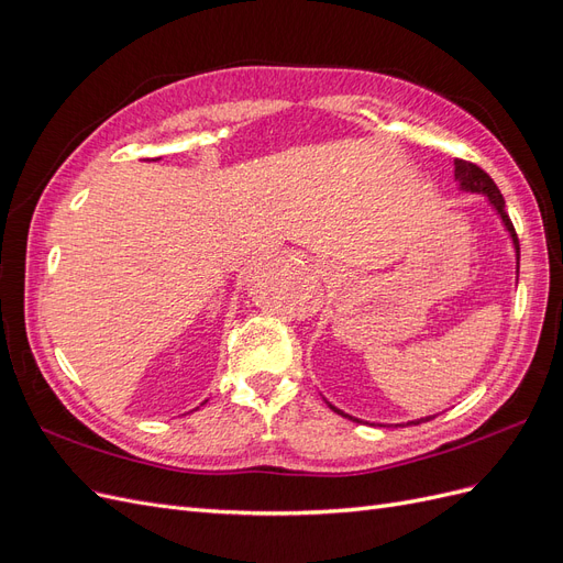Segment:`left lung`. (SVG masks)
Listing matches in <instances>:
<instances>
[{"label": "left lung", "mask_w": 563, "mask_h": 563, "mask_svg": "<svg viewBox=\"0 0 563 563\" xmlns=\"http://www.w3.org/2000/svg\"><path fill=\"white\" fill-rule=\"evenodd\" d=\"M453 164H455V178L460 180V185H463V190L482 192V195H486V197L490 199L493 207H496V211H498L500 218H503L505 228L509 230V234H512V242H515V246H517V258H519V236H517V230H515V225H512V220H509V216H507V211H505V199H503V195H500V190H498V185L493 183V178L484 172V168H479V166L472 164V162L455 159ZM331 408H333V406H331ZM333 411L340 413L338 408H333ZM340 416H345V413H340ZM347 418H350V416H347ZM350 420H352V418H350ZM418 422H420V420H418ZM411 424H416V422H411Z\"/></svg>", "instance_id": "left-lung-1"}]
</instances>
